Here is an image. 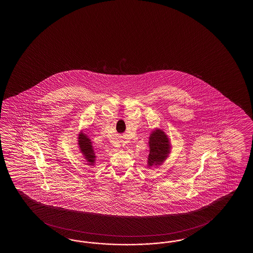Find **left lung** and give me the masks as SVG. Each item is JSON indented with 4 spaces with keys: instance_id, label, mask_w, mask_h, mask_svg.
Returning a JSON list of instances; mask_svg holds the SVG:
<instances>
[{
    "instance_id": "8db88e82",
    "label": "left lung",
    "mask_w": 253,
    "mask_h": 253,
    "mask_svg": "<svg viewBox=\"0 0 253 253\" xmlns=\"http://www.w3.org/2000/svg\"><path fill=\"white\" fill-rule=\"evenodd\" d=\"M149 156L147 161V167H158L161 166L170 154L171 145L169 138L161 129L156 128L151 133L149 136Z\"/></svg>"
}]
</instances>
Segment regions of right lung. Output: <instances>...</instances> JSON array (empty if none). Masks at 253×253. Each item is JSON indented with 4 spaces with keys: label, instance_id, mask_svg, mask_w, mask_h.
Here are the masks:
<instances>
[{
    "label": "right lung",
    "instance_id": "right-lung-1",
    "mask_svg": "<svg viewBox=\"0 0 253 253\" xmlns=\"http://www.w3.org/2000/svg\"><path fill=\"white\" fill-rule=\"evenodd\" d=\"M78 144H79L82 155L87 162V165L94 166L96 156H95V152L93 150L91 140L87 137L86 134L81 132L79 134V137H78Z\"/></svg>",
    "mask_w": 253,
    "mask_h": 253
}]
</instances>
